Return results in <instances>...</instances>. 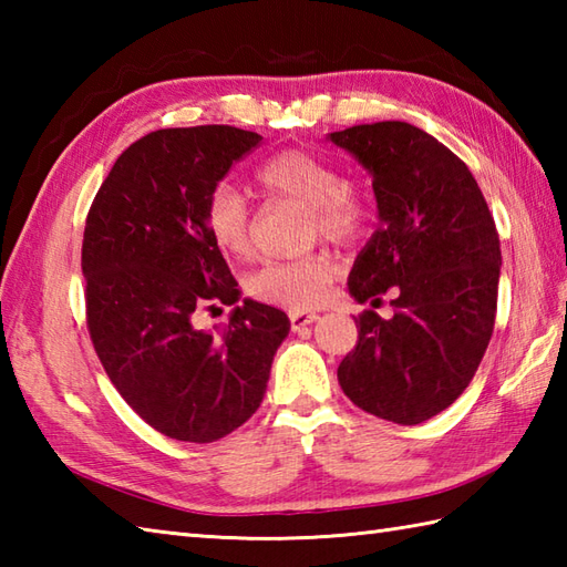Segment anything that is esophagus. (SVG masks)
I'll return each mask as SVG.
<instances>
[{"label":"esophagus","mask_w":567,"mask_h":567,"mask_svg":"<svg viewBox=\"0 0 567 567\" xmlns=\"http://www.w3.org/2000/svg\"><path fill=\"white\" fill-rule=\"evenodd\" d=\"M317 319H319L317 311H292L290 327H292V331H299V329L309 327V323H315Z\"/></svg>","instance_id":"1"}]
</instances>
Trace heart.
I'll use <instances>...</instances> for the list:
<instances>
[{
    "label": "heart",
    "instance_id": "heart-1",
    "mask_svg": "<svg viewBox=\"0 0 567 567\" xmlns=\"http://www.w3.org/2000/svg\"><path fill=\"white\" fill-rule=\"evenodd\" d=\"M256 185L272 202L307 207V240L327 238L336 246H355L365 236L372 209L363 192L343 183L331 161L309 151H282L256 171ZM209 236L228 256L246 258L256 244V219L238 192L214 189L204 209ZM336 277L329 250L307 252L295 260L265 262L246 277V292L262 305L307 311L323 302Z\"/></svg>",
    "mask_w": 567,
    "mask_h": 567
}]
</instances>
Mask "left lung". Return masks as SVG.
<instances>
[{
	"label": "left lung",
	"mask_w": 567,
	"mask_h": 567,
	"mask_svg": "<svg viewBox=\"0 0 567 567\" xmlns=\"http://www.w3.org/2000/svg\"><path fill=\"white\" fill-rule=\"evenodd\" d=\"M372 175L380 226L360 252L348 290L380 307L355 317L358 343L339 365L348 400L368 414L414 426L449 409L475 378L492 339L499 234L473 173L426 131L406 122L358 124L331 134Z\"/></svg>",
	"instance_id": "obj_1"
}]
</instances>
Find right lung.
Here are the masks:
<instances>
[{
  "label": "right lung",
  "mask_w": 567,
  "mask_h": 567,
  "mask_svg": "<svg viewBox=\"0 0 567 567\" xmlns=\"http://www.w3.org/2000/svg\"><path fill=\"white\" fill-rule=\"evenodd\" d=\"M236 126L158 128L118 155L82 236L84 317L126 404L165 436L212 443L256 414L285 311L252 302L219 331L199 311L238 302V282L204 219L236 161L260 146Z\"/></svg>",
  "instance_id": "obj_1"
}]
</instances>
